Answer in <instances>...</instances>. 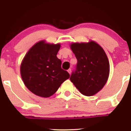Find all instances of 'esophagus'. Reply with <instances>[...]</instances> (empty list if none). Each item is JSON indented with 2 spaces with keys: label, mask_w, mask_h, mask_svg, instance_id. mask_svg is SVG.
<instances>
[{
  "label": "esophagus",
  "mask_w": 131,
  "mask_h": 131,
  "mask_svg": "<svg viewBox=\"0 0 131 131\" xmlns=\"http://www.w3.org/2000/svg\"><path fill=\"white\" fill-rule=\"evenodd\" d=\"M67 71H68V72H69V73L70 74H71V69H69L67 70Z\"/></svg>",
  "instance_id": "esophagus-1"
}]
</instances>
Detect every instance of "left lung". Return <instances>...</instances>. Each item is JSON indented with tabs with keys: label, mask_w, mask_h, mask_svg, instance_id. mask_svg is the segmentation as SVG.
Wrapping results in <instances>:
<instances>
[{
	"label": "left lung",
	"mask_w": 131,
	"mask_h": 131,
	"mask_svg": "<svg viewBox=\"0 0 131 131\" xmlns=\"http://www.w3.org/2000/svg\"><path fill=\"white\" fill-rule=\"evenodd\" d=\"M70 48L78 60L70 79L82 94L92 96L102 89L108 80L110 64L106 53L97 43H73Z\"/></svg>",
	"instance_id": "1"
}]
</instances>
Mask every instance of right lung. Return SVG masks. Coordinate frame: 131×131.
<instances>
[{"mask_svg":"<svg viewBox=\"0 0 131 131\" xmlns=\"http://www.w3.org/2000/svg\"><path fill=\"white\" fill-rule=\"evenodd\" d=\"M60 46L40 41L30 48L21 62L20 72L24 85L37 96L49 97L70 78L57 57Z\"/></svg>","mask_w":131,"mask_h":131,"instance_id":"add662e5","label":"right lung"}]
</instances>
